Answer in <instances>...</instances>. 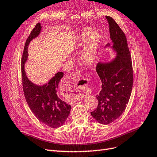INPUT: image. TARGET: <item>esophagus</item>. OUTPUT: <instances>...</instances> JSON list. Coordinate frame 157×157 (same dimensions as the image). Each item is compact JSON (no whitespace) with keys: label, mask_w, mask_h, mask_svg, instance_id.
I'll list each match as a JSON object with an SVG mask.
<instances>
[{"label":"esophagus","mask_w":157,"mask_h":157,"mask_svg":"<svg viewBox=\"0 0 157 157\" xmlns=\"http://www.w3.org/2000/svg\"><path fill=\"white\" fill-rule=\"evenodd\" d=\"M81 73L78 71L77 72H74V73H72L69 74L67 76V77L65 78V86L67 88V89L69 90L70 91L71 90H75V91H79L81 90V89L84 88V85H79L77 86V82L78 80L81 78ZM82 98L83 96H80V98Z\"/></svg>","instance_id":"34e87169"}]
</instances>
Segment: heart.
Returning <instances> with one entry per match:
<instances>
[{"mask_svg":"<svg viewBox=\"0 0 157 157\" xmlns=\"http://www.w3.org/2000/svg\"><path fill=\"white\" fill-rule=\"evenodd\" d=\"M90 28L84 29L80 33L78 37V44L82 45L85 43L89 36L85 47L80 54V59L86 64H92L96 60L97 49L101 40L100 34L98 32H93L92 33Z\"/></svg>","mask_w":157,"mask_h":157,"instance_id":"heart-1","label":"heart"}]
</instances>
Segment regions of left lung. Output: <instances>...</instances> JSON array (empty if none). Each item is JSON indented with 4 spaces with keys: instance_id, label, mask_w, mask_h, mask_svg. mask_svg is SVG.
Returning a JSON list of instances; mask_svg holds the SVG:
<instances>
[{
    "instance_id": "1",
    "label": "left lung",
    "mask_w": 157,
    "mask_h": 157,
    "mask_svg": "<svg viewBox=\"0 0 157 157\" xmlns=\"http://www.w3.org/2000/svg\"><path fill=\"white\" fill-rule=\"evenodd\" d=\"M105 18L109 27L112 48L117 56L111 62L100 63L96 65L101 89L96 96L98 105L91 115L100 124L107 125L117 119L125 111L132 91L133 73L125 33L112 17L105 16Z\"/></svg>"
}]
</instances>
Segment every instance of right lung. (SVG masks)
Returning <instances> with one entry per match:
<instances>
[{"label": "right lung", "instance_id": "right-lung-1", "mask_svg": "<svg viewBox=\"0 0 157 157\" xmlns=\"http://www.w3.org/2000/svg\"><path fill=\"white\" fill-rule=\"evenodd\" d=\"M41 25L37 23L27 38L21 60L22 82L25 98L32 113L37 119L52 128L64 124L68 117L71 106L59 98L57 88L63 72H58L49 82L43 86L32 83L26 75L24 64L28 59V46L29 41L36 37L41 32Z\"/></svg>", "mask_w": 157, "mask_h": 157}]
</instances>
